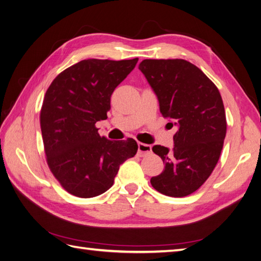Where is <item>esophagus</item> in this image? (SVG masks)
Instances as JSON below:
<instances>
[{"label": "esophagus", "mask_w": 261, "mask_h": 261, "mask_svg": "<svg viewBox=\"0 0 261 261\" xmlns=\"http://www.w3.org/2000/svg\"><path fill=\"white\" fill-rule=\"evenodd\" d=\"M151 153V146L143 144V143H138V152L137 154L139 156H146L148 154Z\"/></svg>", "instance_id": "34e87169"}]
</instances>
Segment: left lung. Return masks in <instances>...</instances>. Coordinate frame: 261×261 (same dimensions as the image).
Masks as SVG:
<instances>
[{
  "label": "left lung",
  "instance_id": "8db88e82",
  "mask_svg": "<svg viewBox=\"0 0 261 261\" xmlns=\"http://www.w3.org/2000/svg\"><path fill=\"white\" fill-rule=\"evenodd\" d=\"M155 92L160 112L177 126L174 148L155 145L164 171L150 179L159 193L185 197L196 192L219 161L226 134V117L217 86L185 60H144L139 64Z\"/></svg>",
  "mask_w": 261,
  "mask_h": 261
}]
</instances>
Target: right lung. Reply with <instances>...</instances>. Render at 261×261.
<instances>
[{"instance_id":"add662e5","label":"right lung","mask_w":261,"mask_h":261,"mask_svg":"<svg viewBox=\"0 0 261 261\" xmlns=\"http://www.w3.org/2000/svg\"><path fill=\"white\" fill-rule=\"evenodd\" d=\"M137 62L83 60L60 73L46 90L40 111L46 163L67 193L81 198L103 194L120 165L136 154V140L100 136L96 123L108 117L114 89Z\"/></svg>"}]
</instances>
